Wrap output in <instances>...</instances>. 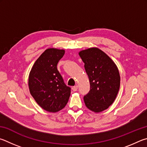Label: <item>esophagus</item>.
<instances>
[{
	"label": "esophagus",
	"instance_id": "esophagus-1",
	"mask_svg": "<svg viewBox=\"0 0 147 147\" xmlns=\"http://www.w3.org/2000/svg\"><path fill=\"white\" fill-rule=\"evenodd\" d=\"M78 86H75L72 88V90H73L74 92H76L77 90H78Z\"/></svg>",
	"mask_w": 147,
	"mask_h": 147
}]
</instances>
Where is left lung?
<instances>
[{
    "mask_svg": "<svg viewBox=\"0 0 147 147\" xmlns=\"http://www.w3.org/2000/svg\"><path fill=\"white\" fill-rule=\"evenodd\" d=\"M88 76L90 90L84 97L86 107L95 113L107 110L114 102L120 87L119 69L114 61L98 48L79 51Z\"/></svg>",
    "mask_w": 147,
    "mask_h": 147,
    "instance_id": "8db88e82",
    "label": "left lung"
}]
</instances>
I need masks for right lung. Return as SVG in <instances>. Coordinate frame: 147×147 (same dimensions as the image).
Here are the masks:
<instances>
[{"mask_svg":"<svg viewBox=\"0 0 147 147\" xmlns=\"http://www.w3.org/2000/svg\"><path fill=\"white\" fill-rule=\"evenodd\" d=\"M64 53L63 49H46L33 64L28 78L30 94L42 109L51 113L64 109L71 94L57 68Z\"/></svg>","mask_w":147,"mask_h":147,"instance_id":"right-lung-1","label":"right lung"}]
</instances>
